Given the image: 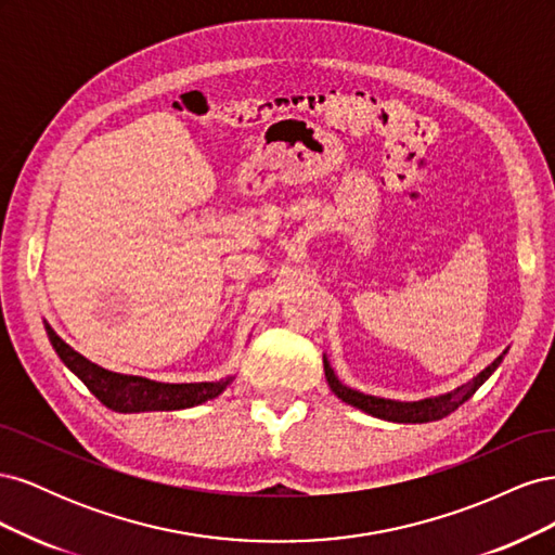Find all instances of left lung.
I'll return each instance as SVG.
<instances>
[{
    "instance_id": "8db88e82",
    "label": "left lung",
    "mask_w": 555,
    "mask_h": 555,
    "mask_svg": "<svg viewBox=\"0 0 555 555\" xmlns=\"http://www.w3.org/2000/svg\"><path fill=\"white\" fill-rule=\"evenodd\" d=\"M507 351H502V354L489 365L483 367V371L475 377L469 379L467 384L459 386V389H453L444 396L438 398H426V400H416V402H398V400H386V398H377V396H365L361 391L349 389L345 386L338 377H335L333 367L328 365V361L324 359V373H326V382L331 386V391L338 396L340 400H345L347 405H354L367 414H373L377 418H384V422H396V424H426V422H438V418H444L447 414H451L453 410H459L463 402L473 396L479 386L489 379L495 367L500 365L502 357H505Z\"/></svg>"
}]
</instances>
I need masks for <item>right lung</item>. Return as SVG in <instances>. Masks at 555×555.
<instances>
[{"label": "right lung", "instance_id": "add662e5", "mask_svg": "<svg viewBox=\"0 0 555 555\" xmlns=\"http://www.w3.org/2000/svg\"><path fill=\"white\" fill-rule=\"evenodd\" d=\"M48 338L53 343L57 357L64 365L88 386V389L115 412H171L184 410L220 396L231 377L220 382H196V384H164L137 375L111 373L106 367L88 361L66 345L60 335L46 324Z\"/></svg>", "mask_w": 555, "mask_h": 555}]
</instances>
